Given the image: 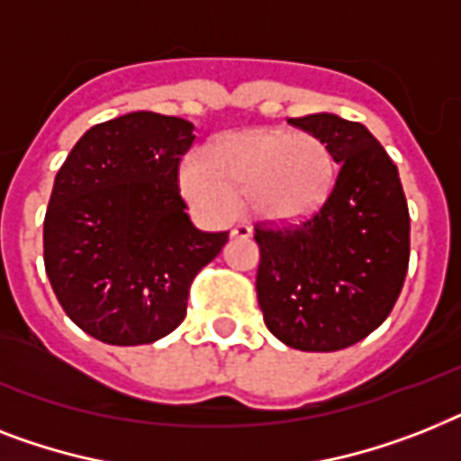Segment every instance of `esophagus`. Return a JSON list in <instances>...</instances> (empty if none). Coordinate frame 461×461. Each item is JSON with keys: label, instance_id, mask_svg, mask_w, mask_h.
<instances>
[{"label": "esophagus", "instance_id": "1", "mask_svg": "<svg viewBox=\"0 0 461 461\" xmlns=\"http://www.w3.org/2000/svg\"><path fill=\"white\" fill-rule=\"evenodd\" d=\"M230 234L237 239H249L253 234V230H250V224H237V227H231Z\"/></svg>", "mask_w": 461, "mask_h": 461}]
</instances>
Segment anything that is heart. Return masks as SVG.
<instances>
[{
  "instance_id": "heart-1",
  "label": "heart",
  "mask_w": 461,
  "mask_h": 461,
  "mask_svg": "<svg viewBox=\"0 0 461 461\" xmlns=\"http://www.w3.org/2000/svg\"><path fill=\"white\" fill-rule=\"evenodd\" d=\"M334 156L310 132L256 127L205 146L182 167V192L198 211L227 218L246 203L258 218H308L334 185Z\"/></svg>"
}]
</instances>
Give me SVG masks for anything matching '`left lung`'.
I'll use <instances>...</instances> for the list:
<instances>
[{
	"label": "left lung",
	"mask_w": 461,
	"mask_h": 461,
	"mask_svg": "<svg viewBox=\"0 0 461 461\" xmlns=\"http://www.w3.org/2000/svg\"><path fill=\"white\" fill-rule=\"evenodd\" d=\"M339 166L327 201L298 224L256 227V291L276 339L331 353L391 315L410 263V211L398 167L365 125L334 113L291 118Z\"/></svg>",
	"instance_id": "left-lung-1"
}]
</instances>
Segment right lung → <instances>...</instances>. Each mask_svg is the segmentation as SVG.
I'll return each instance as SVG.
<instances>
[{"label":"right lung","mask_w":461,"mask_h":461,"mask_svg":"<svg viewBox=\"0 0 461 461\" xmlns=\"http://www.w3.org/2000/svg\"><path fill=\"white\" fill-rule=\"evenodd\" d=\"M194 125L137 111L82 134L56 172L44 269L63 312L108 346H141L182 324L194 276L230 231L196 230L179 196Z\"/></svg>","instance_id":"obj_1"}]
</instances>
